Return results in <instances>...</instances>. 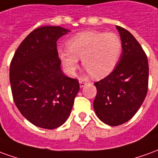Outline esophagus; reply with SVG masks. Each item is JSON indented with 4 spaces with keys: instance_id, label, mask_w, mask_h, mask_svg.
Returning <instances> with one entry per match:
<instances>
[{
    "instance_id": "34e87169",
    "label": "esophagus",
    "mask_w": 158,
    "mask_h": 158,
    "mask_svg": "<svg viewBox=\"0 0 158 158\" xmlns=\"http://www.w3.org/2000/svg\"><path fill=\"white\" fill-rule=\"evenodd\" d=\"M86 84H87V82H86V81H79V85H80V88H83V87H84Z\"/></svg>"
}]
</instances>
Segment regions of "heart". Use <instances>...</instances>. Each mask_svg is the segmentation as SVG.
Listing matches in <instances>:
<instances>
[{
  "mask_svg": "<svg viewBox=\"0 0 158 158\" xmlns=\"http://www.w3.org/2000/svg\"><path fill=\"white\" fill-rule=\"evenodd\" d=\"M123 52L121 38L115 33L88 31L70 37L67 48L58 49L62 65L69 75H74L79 59L94 77L109 75L116 68Z\"/></svg>",
  "mask_w": 158,
  "mask_h": 158,
  "instance_id": "b5f03b06",
  "label": "heart"
}]
</instances>
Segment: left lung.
<instances>
[{
	"instance_id": "left-lung-1",
	"label": "left lung",
	"mask_w": 158,
	"mask_h": 158,
	"mask_svg": "<svg viewBox=\"0 0 158 158\" xmlns=\"http://www.w3.org/2000/svg\"><path fill=\"white\" fill-rule=\"evenodd\" d=\"M116 27L123 43L119 63L110 75L94 83V111L110 126L130 120L144 102L148 89L149 65L144 50L129 31Z\"/></svg>"
}]
</instances>
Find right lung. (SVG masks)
<instances>
[{
  "label": "right lung",
  "instance_id": "obj_1",
  "mask_svg": "<svg viewBox=\"0 0 158 158\" xmlns=\"http://www.w3.org/2000/svg\"><path fill=\"white\" fill-rule=\"evenodd\" d=\"M69 30L43 26L26 36L10 65L13 100L20 113L35 126L53 129L65 123L80 89L77 79L64 76L57 41Z\"/></svg>",
  "mask_w": 158,
  "mask_h": 158
}]
</instances>
